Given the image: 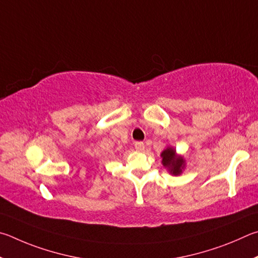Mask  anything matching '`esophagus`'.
<instances>
[{
  "label": "esophagus",
  "mask_w": 258,
  "mask_h": 258,
  "mask_svg": "<svg viewBox=\"0 0 258 258\" xmlns=\"http://www.w3.org/2000/svg\"><path fill=\"white\" fill-rule=\"evenodd\" d=\"M135 148H136V150L139 152H143L144 148H145V145H144L143 142H136L135 143Z\"/></svg>",
  "instance_id": "obj_1"
}]
</instances>
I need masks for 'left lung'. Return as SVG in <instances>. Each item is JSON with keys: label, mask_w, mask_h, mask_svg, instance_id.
<instances>
[{"label": "left lung", "mask_w": 258, "mask_h": 258, "mask_svg": "<svg viewBox=\"0 0 258 258\" xmlns=\"http://www.w3.org/2000/svg\"><path fill=\"white\" fill-rule=\"evenodd\" d=\"M162 163L168 168L169 171L174 175L181 173L184 166V161L181 156L175 154V150L172 147H168L166 150L162 152Z\"/></svg>", "instance_id": "8db88e82"}]
</instances>
